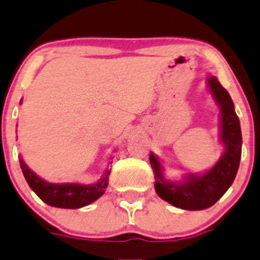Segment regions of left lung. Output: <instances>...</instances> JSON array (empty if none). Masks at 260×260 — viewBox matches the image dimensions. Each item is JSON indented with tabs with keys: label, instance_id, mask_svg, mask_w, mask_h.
I'll use <instances>...</instances> for the list:
<instances>
[{
	"label": "left lung",
	"instance_id": "obj_1",
	"mask_svg": "<svg viewBox=\"0 0 260 260\" xmlns=\"http://www.w3.org/2000/svg\"><path fill=\"white\" fill-rule=\"evenodd\" d=\"M207 84L220 107V138L225 146L220 160L205 174H186L184 180L169 181L164 178L162 166L157 156L150 155L151 168L156 179V193L164 201L181 210L200 211L215 205L231 186L240 164L243 140L233 100L215 76L208 77Z\"/></svg>",
	"mask_w": 260,
	"mask_h": 260
}]
</instances>
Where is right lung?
Wrapping results in <instances>:
<instances>
[{"label": "right lung", "mask_w": 260, "mask_h": 260, "mask_svg": "<svg viewBox=\"0 0 260 260\" xmlns=\"http://www.w3.org/2000/svg\"><path fill=\"white\" fill-rule=\"evenodd\" d=\"M20 166L29 186L43 202L52 207L70 210L85 207L102 197L108 186V176L110 174L109 169H107L96 183L87 185L77 183L54 184L43 180L34 171L30 170L22 158H20Z\"/></svg>", "instance_id": "right-lung-1"}]
</instances>
